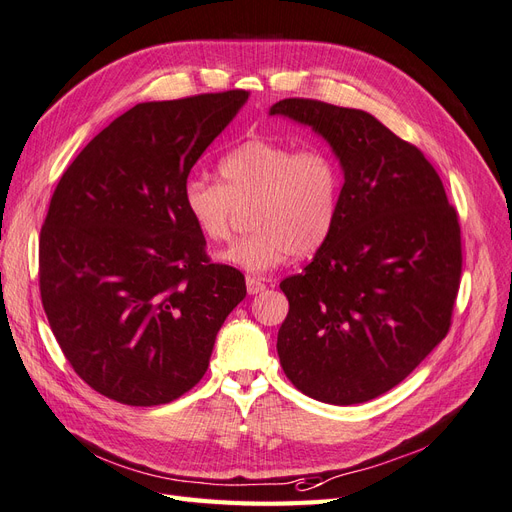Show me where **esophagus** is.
Returning <instances> with one entry per match:
<instances>
[{
    "label": "esophagus",
    "instance_id": "obj_1",
    "mask_svg": "<svg viewBox=\"0 0 512 512\" xmlns=\"http://www.w3.org/2000/svg\"><path fill=\"white\" fill-rule=\"evenodd\" d=\"M263 289H266V283H263L261 278L246 276V291H249L251 295H257V293H261Z\"/></svg>",
    "mask_w": 512,
    "mask_h": 512
}]
</instances>
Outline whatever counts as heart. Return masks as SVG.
Returning a JSON list of instances; mask_svg holds the SVG:
<instances>
[{
    "instance_id": "heart-1",
    "label": "heart",
    "mask_w": 512,
    "mask_h": 512,
    "mask_svg": "<svg viewBox=\"0 0 512 512\" xmlns=\"http://www.w3.org/2000/svg\"><path fill=\"white\" fill-rule=\"evenodd\" d=\"M221 183L191 176L183 187L187 217L210 242L232 234L249 208V234L219 253V261L251 274L270 272L287 257H310L332 236L342 206L340 161L323 146L295 148L249 138L219 159Z\"/></svg>"
}]
</instances>
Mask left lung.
Returning <instances> with one entry per match:
<instances>
[{
  "instance_id": "obj_1",
  "label": "left lung",
  "mask_w": 512,
  "mask_h": 512,
  "mask_svg": "<svg viewBox=\"0 0 512 512\" xmlns=\"http://www.w3.org/2000/svg\"><path fill=\"white\" fill-rule=\"evenodd\" d=\"M323 136L344 172L332 236L289 300L278 357L325 404H361L400 385L447 336L461 278L457 210L430 161L372 114L289 97L270 108Z\"/></svg>"
}]
</instances>
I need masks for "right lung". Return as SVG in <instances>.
I'll return each mask as SVG.
<instances>
[{
	"label": "right lung",
	"mask_w": 512,
	"mask_h": 512,
	"mask_svg": "<svg viewBox=\"0 0 512 512\" xmlns=\"http://www.w3.org/2000/svg\"><path fill=\"white\" fill-rule=\"evenodd\" d=\"M249 93L138 104L63 172L40 232V295L74 372L127 406L168 404L208 370L246 295L183 206L195 161Z\"/></svg>",
	"instance_id": "1"
}]
</instances>
